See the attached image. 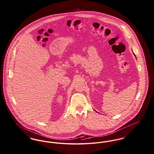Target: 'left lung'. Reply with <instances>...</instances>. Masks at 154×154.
Masks as SVG:
<instances>
[{"instance_id": "1", "label": "left lung", "mask_w": 154, "mask_h": 154, "mask_svg": "<svg viewBox=\"0 0 154 154\" xmlns=\"http://www.w3.org/2000/svg\"><path fill=\"white\" fill-rule=\"evenodd\" d=\"M134 55H135V54H134Z\"/></svg>"}]
</instances>
